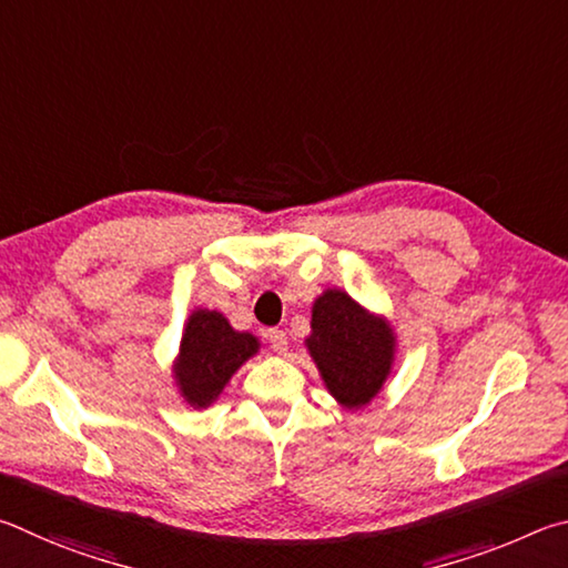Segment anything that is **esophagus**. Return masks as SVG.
Here are the masks:
<instances>
[{"label": "esophagus", "instance_id": "esophagus-1", "mask_svg": "<svg viewBox=\"0 0 568 568\" xmlns=\"http://www.w3.org/2000/svg\"><path fill=\"white\" fill-rule=\"evenodd\" d=\"M266 339H268V344H272V349L276 354H286V344L290 342H286V334L282 329H268Z\"/></svg>", "mask_w": 568, "mask_h": 568}]
</instances>
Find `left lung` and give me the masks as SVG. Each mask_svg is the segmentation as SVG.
<instances>
[{"mask_svg": "<svg viewBox=\"0 0 568 568\" xmlns=\"http://www.w3.org/2000/svg\"><path fill=\"white\" fill-rule=\"evenodd\" d=\"M304 346L334 402L346 412H359L389 379L396 334L386 316L369 312L334 286L314 300L312 332Z\"/></svg>", "mask_w": 568, "mask_h": 568, "instance_id": "1", "label": "left lung"}]
</instances>
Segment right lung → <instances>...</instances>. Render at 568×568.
<instances>
[{"label": "right lung", "instance_id": "right-lung-1", "mask_svg": "<svg viewBox=\"0 0 568 568\" xmlns=\"http://www.w3.org/2000/svg\"><path fill=\"white\" fill-rule=\"evenodd\" d=\"M262 342L252 332H236L216 310L186 316L182 342L172 362L176 392L192 409H209L242 366L258 354Z\"/></svg>", "mask_w": 568, "mask_h": 568}]
</instances>
